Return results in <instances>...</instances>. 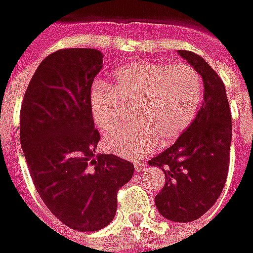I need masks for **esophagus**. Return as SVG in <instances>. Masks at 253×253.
<instances>
[{"label": "esophagus", "mask_w": 253, "mask_h": 253, "mask_svg": "<svg viewBox=\"0 0 253 253\" xmlns=\"http://www.w3.org/2000/svg\"><path fill=\"white\" fill-rule=\"evenodd\" d=\"M145 166H146L145 163H140V162L135 163V170L138 171V172H142V171L145 170Z\"/></svg>", "instance_id": "esophagus-1"}]
</instances>
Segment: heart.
I'll return each instance as SVG.
<instances>
[{
  "label": "heart",
  "instance_id": "obj_1",
  "mask_svg": "<svg viewBox=\"0 0 253 253\" xmlns=\"http://www.w3.org/2000/svg\"><path fill=\"white\" fill-rule=\"evenodd\" d=\"M113 87L96 82L89 94V108L96 126L110 130L121 121L123 103L133 104L130 124L111 130L103 145L126 159H140L159 143L175 142L199 111L203 96L202 78L189 64L133 61L111 75Z\"/></svg>",
  "mask_w": 253,
  "mask_h": 253
}]
</instances>
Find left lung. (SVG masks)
Listing matches in <instances>:
<instances>
[{
	"mask_svg": "<svg viewBox=\"0 0 253 253\" xmlns=\"http://www.w3.org/2000/svg\"><path fill=\"white\" fill-rule=\"evenodd\" d=\"M203 79L205 97L189 128L175 143L149 160L162 169L166 184L156 195L163 217L188 223L203 216L223 192L231 147V111L223 81L192 51L179 50Z\"/></svg>",
	"mask_w": 253,
	"mask_h": 253,
	"instance_id": "1",
	"label": "left lung"
}]
</instances>
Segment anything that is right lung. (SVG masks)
<instances>
[{"label":"right lung","mask_w":253,"mask_h":253,"mask_svg":"<svg viewBox=\"0 0 253 253\" xmlns=\"http://www.w3.org/2000/svg\"><path fill=\"white\" fill-rule=\"evenodd\" d=\"M103 54L62 48L36 69L20 107V145L37 194L61 223L99 231L113 221L117 194L133 164L94 150L99 130L89 108Z\"/></svg>","instance_id":"right-lung-1"}]
</instances>
